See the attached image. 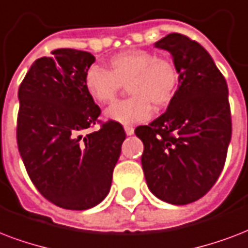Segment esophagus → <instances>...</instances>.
<instances>
[{"mask_svg":"<svg viewBox=\"0 0 248 248\" xmlns=\"http://www.w3.org/2000/svg\"><path fill=\"white\" fill-rule=\"evenodd\" d=\"M124 130H125L126 136H132L134 133V128L130 125H125L124 126Z\"/></svg>","mask_w":248,"mask_h":248,"instance_id":"esophagus-1","label":"esophagus"}]
</instances>
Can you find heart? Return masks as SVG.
Wrapping results in <instances>:
<instances>
[{"label": "heart", "mask_w": 248, "mask_h": 248, "mask_svg": "<svg viewBox=\"0 0 248 248\" xmlns=\"http://www.w3.org/2000/svg\"><path fill=\"white\" fill-rule=\"evenodd\" d=\"M110 70L90 66L84 76L86 93L99 105L118 97L128 84L130 98L114 103L105 111L108 120L133 124L151 118L155 105L164 108L173 101L180 84V74L170 58L158 57L153 51L129 49L111 57Z\"/></svg>", "instance_id": "heart-1"}]
</instances>
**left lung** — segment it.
<instances>
[{"instance_id": "8db88e82", "label": "left lung", "mask_w": 248, "mask_h": 248, "mask_svg": "<svg viewBox=\"0 0 248 248\" xmlns=\"http://www.w3.org/2000/svg\"><path fill=\"white\" fill-rule=\"evenodd\" d=\"M155 47L170 51L180 84L166 112L134 132L151 193L181 206L206 195L224 168L232 138L228 85L208 51L187 36L167 34Z\"/></svg>"}]
</instances>
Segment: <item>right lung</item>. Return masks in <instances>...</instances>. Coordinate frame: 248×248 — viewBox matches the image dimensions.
Returning <instances> with one entry per match:
<instances>
[{
    "label": "right lung",
    "mask_w": 248,
    "mask_h": 248,
    "mask_svg": "<svg viewBox=\"0 0 248 248\" xmlns=\"http://www.w3.org/2000/svg\"><path fill=\"white\" fill-rule=\"evenodd\" d=\"M51 54L34 61L19 86L18 149L42 197L66 210H88L110 191L125 132L108 120L82 137L101 115L84 86L95 58L75 49Z\"/></svg>",
    "instance_id": "add662e5"
}]
</instances>
